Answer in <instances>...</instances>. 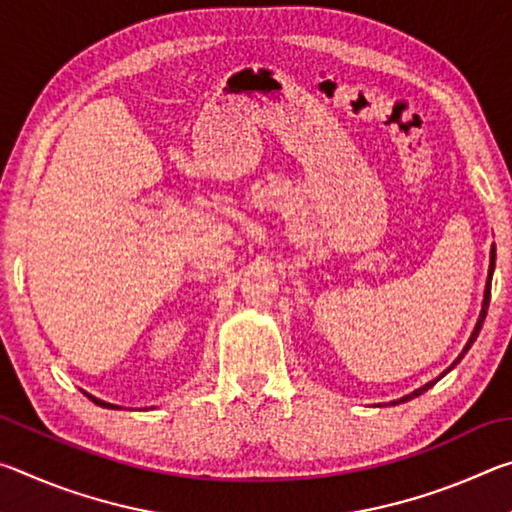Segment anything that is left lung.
<instances>
[{"label": "left lung", "mask_w": 512, "mask_h": 512, "mask_svg": "<svg viewBox=\"0 0 512 512\" xmlns=\"http://www.w3.org/2000/svg\"><path fill=\"white\" fill-rule=\"evenodd\" d=\"M492 271H495V248L490 250V271H488V282H485V293H483V307H481V314H479V320H476V325H474V332L470 334V341L465 343V348H463V352L458 354V359L452 363V366H449L445 372H440V377H436V379H431L429 384H424V386H420V388H415L413 393H409V395H404V397H400V400H395V402H391L393 406L395 404H402V402H409V400H413V397H418V395H422L424 391H429L431 386H436L440 379H443L449 370H454V366L458 361H461L465 354H467V350L472 348V343L476 341V336H479V332H481V327H483V320H485V314H488V305H490V284H492Z\"/></svg>", "instance_id": "left-lung-1"}]
</instances>
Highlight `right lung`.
<instances>
[{
	"mask_svg": "<svg viewBox=\"0 0 512 512\" xmlns=\"http://www.w3.org/2000/svg\"><path fill=\"white\" fill-rule=\"evenodd\" d=\"M85 393V391H83ZM85 395H88L90 397V400L94 402V404H99V406H103V409H119V406L117 404H110V402H103V400H97V397H94V395H90V393H85Z\"/></svg>",
	"mask_w": 512,
	"mask_h": 512,
	"instance_id": "add662e5",
	"label": "right lung"
}]
</instances>
